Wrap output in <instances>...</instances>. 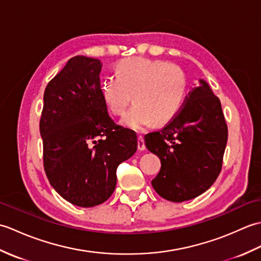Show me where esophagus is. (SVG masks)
I'll return each instance as SVG.
<instances>
[{
  "instance_id": "1",
  "label": "esophagus",
  "mask_w": 261,
  "mask_h": 261,
  "mask_svg": "<svg viewBox=\"0 0 261 261\" xmlns=\"http://www.w3.org/2000/svg\"><path fill=\"white\" fill-rule=\"evenodd\" d=\"M138 149H139L140 151L146 150V143H145V139H143L142 136L138 137Z\"/></svg>"
}]
</instances>
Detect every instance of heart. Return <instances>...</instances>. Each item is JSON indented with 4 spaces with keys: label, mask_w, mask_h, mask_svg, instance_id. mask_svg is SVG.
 Instances as JSON below:
<instances>
[{
    "label": "heart",
    "mask_w": 261,
    "mask_h": 261,
    "mask_svg": "<svg viewBox=\"0 0 261 261\" xmlns=\"http://www.w3.org/2000/svg\"><path fill=\"white\" fill-rule=\"evenodd\" d=\"M116 76L101 82L99 91L105 107L114 115H123L134 97L135 105L122 124L143 131L152 122L164 125L182 108L187 77L180 67L166 60L131 57L115 66Z\"/></svg>",
    "instance_id": "obj_1"
}]
</instances>
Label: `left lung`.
Returning a JSON list of instances; mask_svg holds the SVG:
<instances>
[{"label": "left lung", "mask_w": 261, "mask_h": 261, "mask_svg": "<svg viewBox=\"0 0 261 261\" xmlns=\"http://www.w3.org/2000/svg\"><path fill=\"white\" fill-rule=\"evenodd\" d=\"M188 93L182 109L162 130L145 136L162 168L151 184L170 202L195 198L213 185L222 168L228 126L218 96L208 84Z\"/></svg>", "instance_id": "left-lung-1"}]
</instances>
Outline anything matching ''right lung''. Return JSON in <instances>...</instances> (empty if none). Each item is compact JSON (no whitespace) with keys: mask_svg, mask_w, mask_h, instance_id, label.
<instances>
[{"mask_svg":"<svg viewBox=\"0 0 261 261\" xmlns=\"http://www.w3.org/2000/svg\"><path fill=\"white\" fill-rule=\"evenodd\" d=\"M102 63L70 58L43 94L40 135L43 166L60 196L93 207L112 195L116 168L138 148L135 131L116 125L99 91Z\"/></svg>","mask_w":261,"mask_h":261,"instance_id":"right-lung-1","label":"right lung"}]
</instances>
